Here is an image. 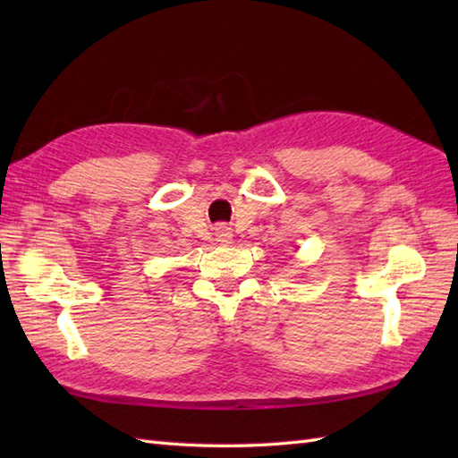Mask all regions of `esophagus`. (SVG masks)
Returning <instances> with one entry per match:
<instances>
[{
	"mask_svg": "<svg viewBox=\"0 0 458 458\" xmlns=\"http://www.w3.org/2000/svg\"><path fill=\"white\" fill-rule=\"evenodd\" d=\"M216 242H220V244H230L232 232H230L228 226H218L216 228Z\"/></svg>",
	"mask_w": 458,
	"mask_h": 458,
	"instance_id": "obj_1",
	"label": "esophagus"
}]
</instances>
